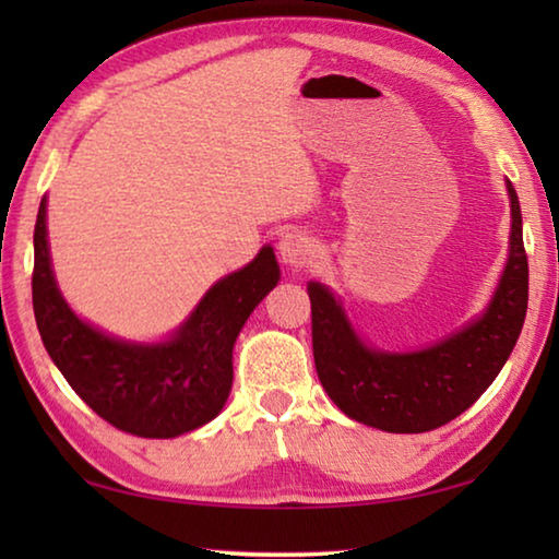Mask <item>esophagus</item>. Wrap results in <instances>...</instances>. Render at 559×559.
<instances>
[{
	"label": "esophagus",
	"instance_id": "1",
	"mask_svg": "<svg viewBox=\"0 0 559 559\" xmlns=\"http://www.w3.org/2000/svg\"><path fill=\"white\" fill-rule=\"evenodd\" d=\"M310 251H313V243H310V236L300 229H288L278 239V257L290 269H302L310 259Z\"/></svg>",
	"mask_w": 559,
	"mask_h": 559
}]
</instances>
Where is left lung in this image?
Wrapping results in <instances>:
<instances>
[{
	"label": "left lung",
	"instance_id": "8db88e82",
	"mask_svg": "<svg viewBox=\"0 0 559 559\" xmlns=\"http://www.w3.org/2000/svg\"><path fill=\"white\" fill-rule=\"evenodd\" d=\"M508 261L480 316L429 347L390 353L355 333L343 302L318 281L308 283L313 308V357L320 384L349 419L390 433H421L456 419L484 394L513 353L527 313L523 214L513 185Z\"/></svg>",
	"mask_w": 559,
	"mask_h": 559
}]
</instances>
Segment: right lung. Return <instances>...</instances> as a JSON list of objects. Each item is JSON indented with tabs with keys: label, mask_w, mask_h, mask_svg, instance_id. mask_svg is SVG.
Instances as JSON below:
<instances>
[{
	"label": "right lung",
	"mask_w": 559,
	"mask_h": 559,
	"mask_svg": "<svg viewBox=\"0 0 559 559\" xmlns=\"http://www.w3.org/2000/svg\"><path fill=\"white\" fill-rule=\"evenodd\" d=\"M271 246L204 293L167 340L130 343L73 313L51 269L46 197L34 226V316L44 347L71 390L112 427L145 439H175L224 409L234 380V343L253 308L276 288Z\"/></svg>",
	"instance_id": "add662e5"
}]
</instances>
